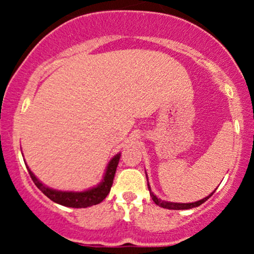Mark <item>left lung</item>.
I'll return each mask as SVG.
<instances>
[{"instance_id":"8db88e82","label":"left lung","mask_w":254,"mask_h":254,"mask_svg":"<svg viewBox=\"0 0 254 254\" xmlns=\"http://www.w3.org/2000/svg\"><path fill=\"white\" fill-rule=\"evenodd\" d=\"M147 180H148V177H147ZM148 189H149V193H150V197L151 199L155 202L156 205L161 206V208H165V209H171V210H185V209H192V208H196V206H199L200 204H203L205 200H208L209 198H210L212 194H214V192H212L211 194H209L208 197L203 198V199L198 200V202H194V203H173V202H166V200H161L160 198H157L155 194L151 192V189L149 186V184H148Z\"/></svg>"}]
</instances>
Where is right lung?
<instances>
[{
    "instance_id": "right-lung-1",
    "label": "right lung",
    "mask_w": 254,
    "mask_h": 254,
    "mask_svg": "<svg viewBox=\"0 0 254 254\" xmlns=\"http://www.w3.org/2000/svg\"><path fill=\"white\" fill-rule=\"evenodd\" d=\"M119 159H121V153L111 159L109 165H107L106 172H105L104 179L101 180V183L99 184V185L95 186V188L89 189V190L81 192L57 191L54 190V189L48 188V186H45L42 182H39V180L37 179V177L34 176L33 172H32L30 168L27 167V170L37 188L39 189L46 197L50 198L52 202L61 204V205L64 206H69V208H87V206H92L95 205V204L101 203L105 198H106L107 194L110 193Z\"/></svg>"
}]
</instances>
